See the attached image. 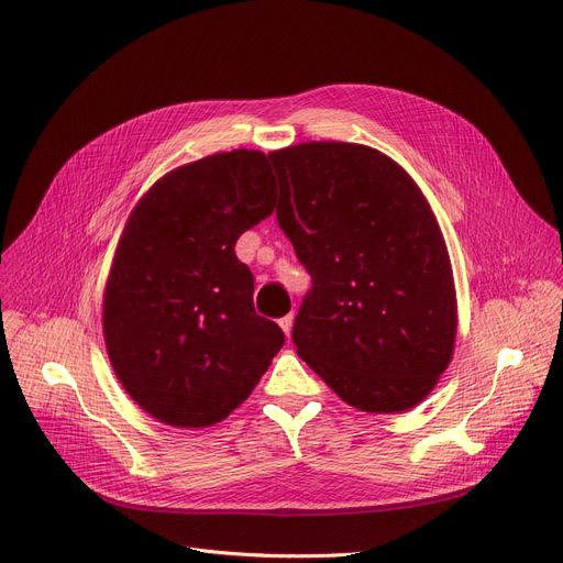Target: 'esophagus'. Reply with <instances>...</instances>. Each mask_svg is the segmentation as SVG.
I'll use <instances>...</instances> for the list:
<instances>
[{
  "mask_svg": "<svg viewBox=\"0 0 563 563\" xmlns=\"http://www.w3.org/2000/svg\"><path fill=\"white\" fill-rule=\"evenodd\" d=\"M291 327H294V314L289 312L287 317H283V319H280V329H283V333H285L287 338L291 335Z\"/></svg>",
  "mask_w": 563,
  "mask_h": 563,
  "instance_id": "obj_1",
  "label": "esophagus"
}]
</instances>
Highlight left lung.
<instances>
[{
    "label": "left lung",
    "instance_id": "1",
    "mask_svg": "<svg viewBox=\"0 0 563 563\" xmlns=\"http://www.w3.org/2000/svg\"><path fill=\"white\" fill-rule=\"evenodd\" d=\"M278 223L312 276L291 340L349 406L404 412L454 356L459 308L445 236L418 183L363 143L269 153Z\"/></svg>",
    "mask_w": 563,
    "mask_h": 563
}]
</instances>
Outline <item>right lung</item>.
Segmentation results:
<instances>
[{
  "mask_svg": "<svg viewBox=\"0 0 563 563\" xmlns=\"http://www.w3.org/2000/svg\"><path fill=\"white\" fill-rule=\"evenodd\" d=\"M276 207L260 151L207 155L147 189L118 240L102 333L123 390L175 429L225 420L249 399L285 335L257 317L240 234Z\"/></svg>",
  "mask_w": 563,
  "mask_h": 563,
  "instance_id": "1",
  "label": "right lung"
}]
</instances>
